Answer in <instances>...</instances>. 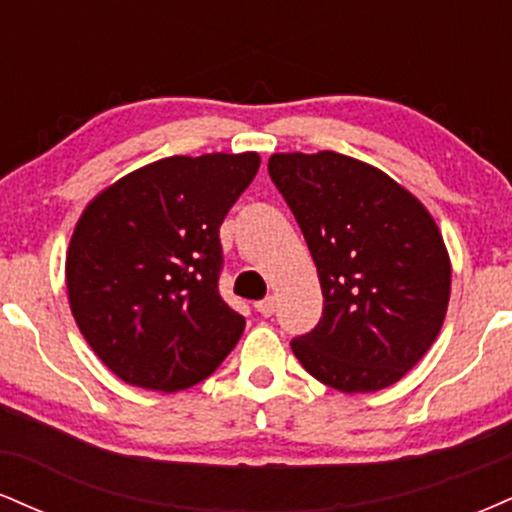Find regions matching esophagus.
I'll return each instance as SVG.
<instances>
[{
	"label": "esophagus",
	"instance_id": "esophagus-1",
	"mask_svg": "<svg viewBox=\"0 0 512 512\" xmlns=\"http://www.w3.org/2000/svg\"><path fill=\"white\" fill-rule=\"evenodd\" d=\"M255 308H257V313H260V315L272 317L274 310H276V303H274V298H264V301L255 303Z\"/></svg>",
	"mask_w": 512,
	"mask_h": 512
}]
</instances>
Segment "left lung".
I'll return each instance as SVG.
<instances>
[{"instance_id": "obj_1", "label": "left lung", "mask_w": 512, "mask_h": 512, "mask_svg": "<svg viewBox=\"0 0 512 512\" xmlns=\"http://www.w3.org/2000/svg\"><path fill=\"white\" fill-rule=\"evenodd\" d=\"M286 199L320 276V322L291 342L301 366L334 390L378 392L436 342L450 301V257L411 192L356 158L274 154Z\"/></svg>"}]
</instances>
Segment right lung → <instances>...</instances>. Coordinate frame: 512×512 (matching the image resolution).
Instances as JSON below:
<instances>
[{"mask_svg":"<svg viewBox=\"0 0 512 512\" xmlns=\"http://www.w3.org/2000/svg\"><path fill=\"white\" fill-rule=\"evenodd\" d=\"M257 168L255 151L161 158L84 209L67 252L69 305L120 380L187 390L238 344L245 317L219 293V228Z\"/></svg>","mask_w":512,"mask_h":512,"instance_id":"obj_1","label":"right lung"}]
</instances>
